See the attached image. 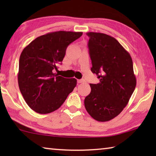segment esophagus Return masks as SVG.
<instances>
[{
	"label": "esophagus",
	"instance_id": "1",
	"mask_svg": "<svg viewBox=\"0 0 156 156\" xmlns=\"http://www.w3.org/2000/svg\"><path fill=\"white\" fill-rule=\"evenodd\" d=\"M84 79H80V80H78V83H84Z\"/></svg>",
	"mask_w": 156,
	"mask_h": 156
}]
</instances>
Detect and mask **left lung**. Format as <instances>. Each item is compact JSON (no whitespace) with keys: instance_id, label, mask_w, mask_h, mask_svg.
Here are the masks:
<instances>
[{"instance_id":"1","label":"left lung","mask_w":156,"mask_h":156,"mask_svg":"<svg viewBox=\"0 0 156 156\" xmlns=\"http://www.w3.org/2000/svg\"><path fill=\"white\" fill-rule=\"evenodd\" d=\"M92 67L100 83L90 84L84 107L92 118L106 122L119 115L128 104L136 86L133 61L115 38L102 33L88 32Z\"/></svg>"}]
</instances>
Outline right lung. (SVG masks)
<instances>
[{"label": "right lung", "instance_id": "add662e5", "mask_svg": "<svg viewBox=\"0 0 156 156\" xmlns=\"http://www.w3.org/2000/svg\"><path fill=\"white\" fill-rule=\"evenodd\" d=\"M83 32L59 31L36 38L25 47L19 59L18 82L28 106L46 114L61 106L76 86L75 78L54 73L61 64L66 49Z\"/></svg>", "mask_w": 156, "mask_h": 156}]
</instances>
